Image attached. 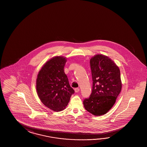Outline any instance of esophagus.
<instances>
[{
  "label": "esophagus",
  "instance_id": "1",
  "mask_svg": "<svg viewBox=\"0 0 147 147\" xmlns=\"http://www.w3.org/2000/svg\"><path fill=\"white\" fill-rule=\"evenodd\" d=\"M79 90H80V89H79V88H75V92H79Z\"/></svg>",
  "mask_w": 147,
  "mask_h": 147
}]
</instances>
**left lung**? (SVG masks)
Segmentation results:
<instances>
[{"instance_id":"1","label":"left lung","mask_w":147,"mask_h":147,"mask_svg":"<svg viewBox=\"0 0 147 147\" xmlns=\"http://www.w3.org/2000/svg\"><path fill=\"white\" fill-rule=\"evenodd\" d=\"M92 79V92L84 99V106L94 115L108 112L116 102L122 88L120 70L113 60L102 55H96L90 60Z\"/></svg>"}]
</instances>
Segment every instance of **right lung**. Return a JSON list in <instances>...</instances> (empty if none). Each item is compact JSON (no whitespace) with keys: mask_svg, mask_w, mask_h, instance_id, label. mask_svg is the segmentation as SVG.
I'll list each match as a JSON object with an SVG mask.
<instances>
[{"mask_svg":"<svg viewBox=\"0 0 147 147\" xmlns=\"http://www.w3.org/2000/svg\"><path fill=\"white\" fill-rule=\"evenodd\" d=\"M67 59L57 56L47 62L38 72L36 91L42 102L55 112L65 109L75 91L64 72Z\"/></svg>","mask_w":147,"mask_h":147,"instance_id":"add662e5","label":"right lung"}]
</instances>
